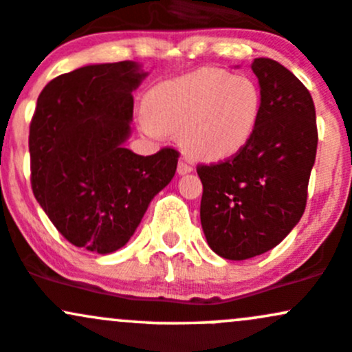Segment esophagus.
Returning a JSON list of instances; mask_svg holds the SVG:
<instances>
[{
    "instance_id": "1",
    "label": "esophagus",
    "mask_w": 352,
    "mask_h": 352,
    "mask_svg": "<svg viewBox=\"0 0 352 352\" xmlns=\"http://www.w3.org/2000/svg\"><path fill=\"white\" fill-rule=\"evenodd\" d=\"M177 172H179V175H186V173L192 172V165L187 160H184V158H180L179 165H177Z\"/></svg>"
}]
</instances>
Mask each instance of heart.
Segmentation results:
<instances>
[{
	"label": "heart",
	"instance_id": "b5f03b06",
	"mask_svg": "<svg viewBox=\"0 0 352 352\" xmlns=\"http://www.w3.org/2000/svg\"><path fill=\"white\" fill-rule=\"evenodd\" d=\"M142 128L150 136L179 133L188 155L206 162L231 158L250 143L263 111L258 84L204 67L158 84L146 96Z\"/></svg>",
	"mask_w": 352,
	"mask_h": 352
}]
</instances>
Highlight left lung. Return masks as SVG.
I'll return each instance as SVG.
<instances>
[{"mask_svg": "<svg viewBox=\"0 0 352 352\" xmlns=\"http://www.w3.org/2000/svg\"><path fill=\"white\" fill-rule=\"evenodd\" d=\"M251 69L263 99L253 138L231 158L197 165L202 229L226 260L266 253L300 221L319 140L309 89L272 58Z\"/></svg>", "mask_w": 352, "mask_h": 352, "instance_id": "obj_1", "label": "left lung"}]
</instances>
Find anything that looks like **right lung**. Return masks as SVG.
<instances>
[{
  "label": "right lung",
  "mask_w": 352,
  "mask_h": 352,
  "mask_svg": "<svg viewBox=\"0 0 352 352\" xmlns=\"http://www.w3.org/2000/svg\"><path fill=\"white\" fill-rule=\"evenodd\" d=\"M143 77L129 60L86 65L52 79L36 99L28 136L33 194L77 248L99 254L123 248L175 175V148L142 157L123 146L131 91Z\"/></svg>",
  "instance_id": "right-lung-1"
}]
</instances>
